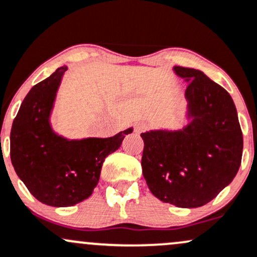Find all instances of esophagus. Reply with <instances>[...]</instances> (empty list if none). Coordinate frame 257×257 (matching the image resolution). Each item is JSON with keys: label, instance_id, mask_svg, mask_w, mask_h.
Returning a JSON list of instances; mask_svg holds the SVG:
<instances>
[{"label": "esophagus", "instance_id": "esophagus-1", "mask_svg": "<svg viewBox=\"0 0 257 257\" xmlns=\"http://www.w3.org/2000/svg\"><path fill=\"white\" fill-rule=\"evenodd\" d=\"M148 129V125L145 123H138L136 125V131L138 133H140V132H144Z\"/></svg>", "mask_w": 257, "mask_h": 257}]
</instances>
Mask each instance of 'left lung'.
Wrapping results in <instances>:
<instances>
[{
    "instance_id": "left-lung-1",
    "label": "left lung",
    "mask_w": 257,
    "mask_h": 257,
    "mask_svg": "<svg viewBox=\"0 0 257 257\" xmlns=\"http://www.w3.org/2000/svg\"><path fill=\"white\" fill-rule=\"evenodd\" d=\"M188 81L193 118L183 131L147 132L142 167L151 193L181 208L207 204L235 177L241 164L242 132L230 94L199 70L175 66Z\"/></svg>"
}]
</instances>
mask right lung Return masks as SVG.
<instances>
[{
	"label": "right lung",
	"mask_w": 257,
	"mask_h": 257,
	"mask_svg": "<svg viewBox=\"0 0 257 257\" xmlns=\"http://www.w3.org/2000/svg\"><path fill=\"white\" fill-rule=\"evenodd\" d=\"M61 66L32 87L11 129V161L18 177L42 203L70 207L92 194L102 165L133 129L112 138L67 140L50 128L49 115L61 77Z\"/></svg>",
	"instance_id": "1"
}]
</instances>
